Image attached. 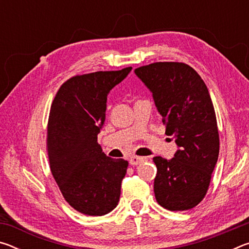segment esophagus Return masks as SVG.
<instances>
[{
    "mask_svg": "<svg viewBox=\"0 0 249 249\" xmlns=\"http://www.w3.org/2000/svg\"><path fill=\"white\" fill-rule=\"evenodd\" d=\"M145 161V158L144 157H138V156H132V157L129 158V163L132 166H137L140 165V163L144 162Z\"/></svg>",
    "mask_w": 249,
    "mask_h": 249,
    "instance_id": "esophagus-1",
    "label": "esophagus"
}]
</instances>
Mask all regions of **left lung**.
<instances>
[{"instance_id":"8db88e82","label":"left lung","mask_w":249,"mask_h":249,"mask_svg":"<svg viewBox=\"0 0 249 249\" xmlns=\"http://www.w3.org/2000/svg\"><path fill=\"white\" fill-rule=\"evenodd\" d=\"M135 73L153 93L166 134L178 146L170 160L154 157L156 200L170 211L190 210L205 196L220 151L208 88L196 71L182 62H155L135 69Z\"/></svg>"}]
</instances>
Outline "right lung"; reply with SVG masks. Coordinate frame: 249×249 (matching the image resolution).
Returning a JSON list of instances; mask_svg holds the SVG:
<instances>
[{
    "label": "right lung",
    "instance_id": "1",
    "mask_svg": "<svg viewBox=\"0 0 249 249\" xmlns=\"http://www.w3.org/2000/svg\"><path fill=\"white\" fill-rule=\"evenodd\" d=\"M130 70L75 75L60 87L50 107V170L65 200L86 215H105L119 204L128 162L107 157L98 134L105 122L107 94Z\"/></svg>",
    "mask_w": 249,
    "mask_h": 249
}]
</instances>
